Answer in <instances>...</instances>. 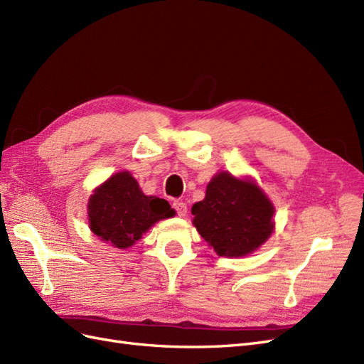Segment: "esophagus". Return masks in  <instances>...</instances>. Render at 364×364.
<instances>
[{
  "mask_svg": "<svg viewBox=\"0 0 364 364\" xmlns=\"http://www.w3.org/2000/svg\"><path fill=\"white\" fill-rule=\"evenodd\" d=\"M173 208L176 209V213H178L179 217H185L186 213H188V208H186V203L182 200H176L173 203Z\"/></svg>",
  "mask_w": 364,
  "mask_h": 364,
  "instance_id": "obj_1",
  "label": "esophagus"
}]
</instances>
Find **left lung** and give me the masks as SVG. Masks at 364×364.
Wrapping results in <instances>:
<instances>
[{"label": "left lung", "instance_id": "8db88e82", "mask_svg": "<svg viewBox=\"0 0 364 364\" xmlns=\"http://www.w3.org/2000/svg\"><path fill=\"white\" fill-rule=\"evenodd\" d=\"M193 225L218 257L240 258L258 250L274 230V206L249 176L218 171L205 199L191 208Z\"/></svg>", "mask_w": 364, "mask_h": 364}]
</instances>
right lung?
<instances>
[{"label": "right lung", "mask_w": 364, "mask_h": 364, "mask_svg": "<svg viewBox=\"0 0 364 364\" xmlns=\"http://www.w3.org/2000/svg\"><path fill=\"white\" fill-rule=\"evenodd\" d=\"M174 214L167 200L142 193L127 170L98 185L87 200L90 229L105 243L118 249L134 246L153 225Z\"/></svg>", "instance_id": "1"}]
</instances>
